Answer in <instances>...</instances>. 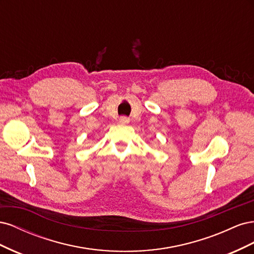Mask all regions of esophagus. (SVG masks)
Segmentation results:
<instances>
[{"mask_svg":"<svg viewBox=\"0 0 254 254\" xmlns=\"http://www.w3.org/2000/svg\"><path fill=\"white\" fill-rule=\"evenodd\" d=\"M120 123H121V124H128V123H129V119L126 118V117H122V118L120 119Z\"/></svg>","mask_w":254,"mask_h":254,"instance_id":"esophagus-1","label":"esophagus"}]
</instances>
